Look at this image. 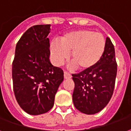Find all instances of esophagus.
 <instances>
[{"mask_svg": "<svg viewBox=\"0 0 131 131\" xmlns=\"http://www.w3.org/2000/svg\"><path fill=\"white\" fill-rule=\"evenodd\" d=\"M64 78L65 79H70V78H71V75H70V73H68V72H67L66 71H65Z\"/></svg>", "mask_w": 131, "mask_h": 131, "instance_id": "obj_1", "label": "esophagus"}]
</instances>
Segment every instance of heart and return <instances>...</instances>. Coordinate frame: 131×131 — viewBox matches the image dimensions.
<instances>
[{"mask_svg": "<svg viewBox=\"0 0 131 131\" xmlns=\"http://www.w3.org/2000/svg\"><path fill=\"white\" fill-rule=\"evenodd\" d=\"M106 41L101 33L80 29L65 33L50 45L51 59L56 66L61 65L70 54V60L80 70H86L98 64L103 56Z\"/></svg>", "mask_w": 131, "mask_h": 131, "instance_id": "b5f03b06", "label": "heart"}]
</instances>
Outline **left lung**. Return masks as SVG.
<instances>
[{"label": "left lung", "mask_w": 131, "mask_h": 131, "mask_svg": "<svg viewBox=\"0 0 131 131\" xmlns=\"http://www.w3.org/2000/svg\"><path fill=\"white\" fill-rule=\"evenodd\" d=\"M117 72L115 51L109 38L105 51L98 64L78 74H72L75 89L72 101L76 108L86 114L101 111L110 101Z\"/></svg>", "instance_id": "8db88e82"}]
</instances>
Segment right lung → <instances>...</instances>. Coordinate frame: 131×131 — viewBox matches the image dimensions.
Listing matches in <instances>:
<instances>
[{
  "label": "right lung",
  "instance_id": "obj_1",
  "mask_svg": "<svg viewBox=\"0 0 131 131\" xmlns=\"http://www.w3.org/2000/svg\"><path fill=\"white\" fill-rule=\"evenodd\" d=\"M51 25L29 28L18 41L12 63V81L17 103L24 111L39 115L50 110L63 71L49 61Z\"/></svg>",
  "mask_w": 131,
  "mask_h": 131
}]
</instances>
